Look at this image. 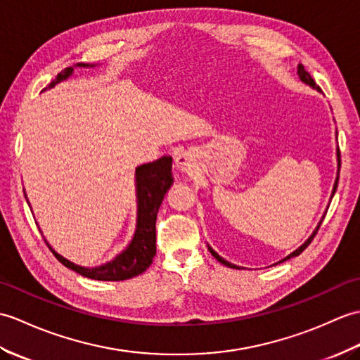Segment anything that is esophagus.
Segmentation results:
<instances>
[{
    "label": "esophagus",
    "instance_id": "obj_1",
    "mask_svg": "<svg viewBox=\"0 0 360 360\" xmlns=\"http://www.w3.org/2000/svg\"><path fill=\"white\" fill-rule=\"evenodd\" d=\"M174 165H175V167H177L180 172L188 174V172L193 171V166H194L193 155L188 154V153L179 154L177 157H175V160H174Z\"/></svg>",
    "mask_w": 360,
    "mask_h": 360
}]
</instances>
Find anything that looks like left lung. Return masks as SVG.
<instances>
[{
  "instance_id": "1",
  "label": "left lung",
  "mask_w": 360,
  "mask_h": 360,
  "mask_svg": "<svg viewBox=\"0 0 360 360\" xmlns=\"http://www.w3.org/2000/svg\"><path fill=\"white\" fill-rule=\"evenodd\" d=\"M297 74H299V78H300V82L302 83H305V84H308V86H311V87H313V89H316V91H319V92H321V87H319V86H316V83H314V79L313 78H311V75L308 74V72L305 70V68H303L302 65H299L297 66ZM336 139H338V131H336ZM336 157H338V175H336V180H334V186H333V191H331V197H330V200H331V198H333V195H334V193H336V189H338V181H339V172H340V153H339V148L336 149ZM323 217H325V215H323ZM323 217H322V220H323ZM322 220L321 221H319V225L316 226V229L313 231V234H311L308 238H307V240L305 242H303L299 248H297V250H295V251H292L291 254H288V255H286V257L285 259H282V260H278L277 263H282V262H285V260H288V259H291V257H297V255L303 251V250H305V248L311 243V242H313V238H314V236H316V233H317V231H319V228H321V225H322ZM207 250H210V252L214 255V257L215 259H217L220 263H221V265H225V266H229V268H234V269H242L240 266H237V265H234V263H231V262H228V260H225V259H223L221 257V255H219L217 252H215L214 250H212V248L210 246V245H207ZM277 263H274V265H277Z\"/></svg>"
}]
</instances>
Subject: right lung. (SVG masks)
Masks as SVG:
<instances>
[{"mask_svg":"<svg viewBox=\"0 0 360 360\" xmlns=\"http://www.w3.org/2000/svg\"><path fill=\"white\" fill-rule=\"evenodd\" d=\"M95 65H86V63H77L75 66L61 70L57 78L46 87L52 89L55 84L65 82L75 68H94ZM44 89V91H46ZM172 158L162 157L155 162L145 163L135 167V197H137V225L129 245L117 254L112 260H109L98 266H83L72 260L63 257L46 240L49 250L53 252L58 262L66 268L75 271L79 276L92 278V281L103 282H122L140 276L150 266L155 255V220L167 189L172 186ZM26 195V194H24ZM27 200V195H26ZM29 203V200H27ZM30 206V203H29ZM43 234V233H41Z\"/></svg>","mask_w":360,"mask_h":360,"instance_id":"1","label":"right lung"}]
</instances>
